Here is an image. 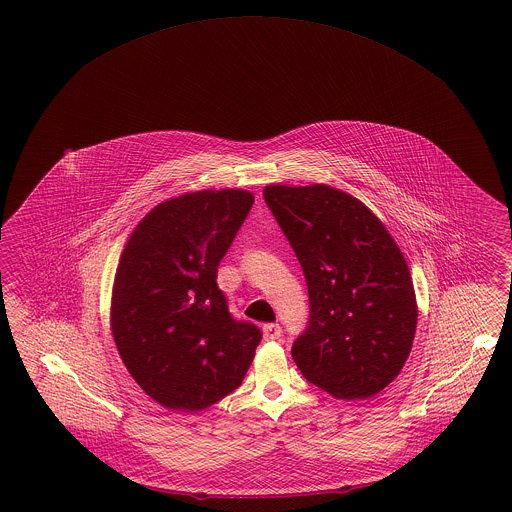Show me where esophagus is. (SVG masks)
<instances>
[{
	"mask_svg": "<svg viewBox=\"0 0 512 512\" xmlns=\"http://www.w3.org/2000/svg\"><path fill=\"white\" fill-rule=\"evenodd\" d=\"M264 340H278L281 336V326L278 323H268L263 326Z\"/></svg>",
	"mask_w": 512,
	"mask_h": 512,
	"instance_id": "34e87169",
	"label": "esophagus"
}]
</instances>
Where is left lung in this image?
<instances>
[{"label": "left lung", "mask_w": 512, "mask_h": 512, "mask_svg": "<svg viewBox=\"0 0 512 512\" xmlns=\"http://www.w3.org/2000/svg\"><path fill=\"white\" fill-rule=\"evenodd\" d=\"M264 202L308 283L310 319L291 349L298 370L341 400L381 392L417 330L402 251L362 202L334 187L268 186Z\"/></svg>", "instance_id": "8db88e82"}]
</instances>
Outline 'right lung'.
Masks as SVG:
<instances>
[{"mask_svg": "<svg viewBox=\"0 0 512 512\" xmlns=\"http://www.w3.org/2000/svg\"><path fill=\"white\" fill-rule=\"evenodd\" d=\"M253 206L240 189L163 202L125 246L112 289V334L155 402L201 411L242 385L261 328L234 319L217 266Z\"/></svg>", "mask_w": 512, "mask_h": 512, "instance_id": "add662e5", "label": "right lung"}]
</instances>
